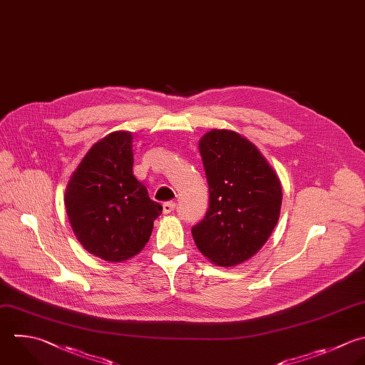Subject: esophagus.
<instances>
[{"label": "esophagus", "mask_w": 365, "mask_h": 365, "mask_svg": "<svg viewBox=\"0 0 365 365\" xmlns=\"http://www.w3.org/2000/svg\"><path fill=\"white\" fill-rule=\"evenodd\" d=\"M174 210H175V202H174V201H167V202L163 204V211H164V214H168V212H171V211H174Z\"/></svg>", "instance_id": "34e87169"}]
</instances>
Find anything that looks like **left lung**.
Masks as SVG:
<instances>
[{
    "label": "left lung",
    "instance_id": "1",
    "mask_svg": "<svg viewBox=\"0 0 365 365\" xmlns=\"http://www.w3.org/2000/svg\"><path fill=\"white\" fill-rule=\"evenodd\" d=\"M210 202L192 228L198 250L221 267L251 258L271 235L281 210V184L254 144L234 131L200 140Z\"/></svg>",
    "mask_w": 365,
    "mask_h": 365
}]
</instances>
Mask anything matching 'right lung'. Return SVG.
<instances>
[{
  "instance_id": "right-lung-1",
  "label": "right lung",
  "mask_w": 365,
  "mask_h": 365,
  "mask_svg": "<svg viewBox=\"0 0 365 365\" xmlns=\"http://www.w3.org/2000/svg\"><path fill=\"white\" fill-rule=\"evenodd\" d=\"M133 164V137L117 131L93 145L67 185L64 202L74 234L106 261L138 254L163 212L134 177Z\"/></svg>"
}]
</instances>
